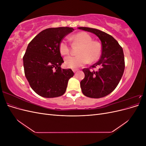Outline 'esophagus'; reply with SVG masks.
I'll return each mask as SVG.
<instances>
[{"mask_svg": "<svg viewBox=\"0 0 146 146\" xmlns=\"http://www.w3.org/2000/svg\"><path fill=\"white\" fill-rule=\"evenodd\" d=\"M72 70H73L74 72H76L77 71H78V69H72Z\"/></svg>", "mask_w": 146, "mask_h": 146, "instance_id": "esophagus-1", "label": "esophagus"}]
</instances>
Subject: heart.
<instances>
[{"instance_id": "b5f03b06", "label": "heart", "mask_w": 146, "mask_h": 146, "mask_svg": "<svg viewBox=\"0 0 146 146\" xmlns=\"http://www.w3.org/2000/svg\"><path fill=\"white\" fill-rule=\"evenodd\" d=\"M69 39L74 43H77L80 46L78 50L77 56H69L64 60V64L70 69H76L88 63L94 62L100 58L102 53L100 43L92 41L90 34L85 32H78L69 37ZM59 51L61 55H67L70 52L69 42L63 39L60 42Z\"/></svg>"}]
</instances>
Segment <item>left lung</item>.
I'll return each mask as SVG.
<instances>
[{
    "instance_id": "8db88e82",
    "label": "left lung",
    "mask_w": 146,
    "mask_h": 146,
    "mask_svg": "<svg viewBox=\"0 0 146 146\" xmlns=\"http://www.w3.org/2000/svg\"><path fill=\"white\" fill-rule=\"evenodd\" d=\"M78 29L95 34L102 42L100 58L91 66L100 68L97 71L83 69L85 78L80 82L82 91L88 98H103L114 90L122 77L125 69L122 48L112 36L100 30L83 27Z\"/></svg>"
}]
</instances>
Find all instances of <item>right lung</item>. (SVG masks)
Masks as SVG:
<instances>
[{
    "label": "right lung",
    "mask_w": 146,
    "mask_h": 146,
    "mask_svg": "<svg viewBox=\"0 0 146 146\" xmlns=\"http://www.w3.org/2000/svg\"><path fill=\"white\" fill-rule=\"evenodd\" d=\"M74 30L70 27L42 30L29 44L23 57L24 72L32 90L43 98H53L66 92L70 69H61L64 61L59 51L63 38Z\"/></svg>",
    "instance_id": "obj_1"
}]
</instances>
